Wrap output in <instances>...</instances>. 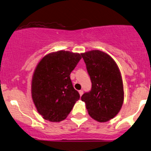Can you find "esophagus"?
<instances>
[{
    "label": "esophagus",
    "instance_id": "1",
    "mask_svg": "<svg viewBox=\"0 0 151 151\" xmlns=\"http://www.w3.org/2000/svg\"><path fill=\"white\" fill-rule=\"evenodd\" d=\"M79 95H80V96H81V95L83 94V91H82V90H79Z\"/></svg>",
    "mask_w": 151,
    "mask_h": 151
}]
</instances>
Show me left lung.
Wrapping results in <instances>:
<instances>
[{
    "label": "left lung",
    "instance_id": "8db88e82",
    "mask_svg": "<svg viewBox=\"0 0 151 151\" xmlns=\"http://www.w3.org/2000/svg\"><path fill=\"white\" fill-rule=\"evenodd\" d=\"M91 78V90L81 96L89 116L106 122L120 111L124 99L122 77L117 64L108 54L95 50L81 53Z\"/></svg>",
    "mask_w": 151,
    "mask_h": 151
}]
</instances>
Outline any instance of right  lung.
Here are the masks:
<instances>
[{
	"instance_id": "add662e5",
	"label": "right lung",
	"mask_w": 151,
	"mask_h": 151,
	"mask_svg": "<svg viewBox=\"0 0 151 151\" xmlns=\"http://www.w3.org/2000/svg\"><path fill=\"white\" fill-rule=\"evenodd\" d=\"M81 59L79 53L60 50L46 55L36 66L31 94L37 112L45 120H65L79 99L70 75Z\"/></svg>"
}]
</instances>
